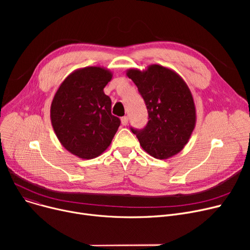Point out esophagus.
Listing matches in <instances>:
<instances>
[{
    "label": "esophagus",
    "mask_w": 250,
    "mask_h": 250,
    "mask_svg": "<svg viewBox=\"0 0 250 250\" xmlns=\"http://www.w3.org/2000/svg\"><path fill=\"white\" fill-rule=\"evenodd\" d=\"M121 122H122V125H126L127 123H128V117L127 116H123L121 118Z\"/></svg>",
    "instance_id": "1"
}]
</instances>
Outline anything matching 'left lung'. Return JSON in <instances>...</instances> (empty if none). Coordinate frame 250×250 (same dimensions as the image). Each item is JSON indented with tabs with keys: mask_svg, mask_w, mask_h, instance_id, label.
<instances>
[{
	"mask_svg": "<svg viewBox=\"0 0 250 250\" xmlns=\"http://www.w3.org/2000/svg\"><path fill=\"white\" fill-rule=\"evenodd\" d=\"M126 76L145 100L149 122L143 129H132L140 145L156 159L179 153L193 132L196 111L191 92L173 70L150 64L145 70L128 69Z\"/></svg>",
	"mask_w": 250,
	"mask_h": 250,
	"instance_id": "left-lung-1",
	"label": "left lung"
}]
</instances>
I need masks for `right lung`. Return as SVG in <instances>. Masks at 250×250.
<instances>
[{
    "instance_id": "right-lung-1",
    "label": "right lung",
    "mask_w": 250,
    "mask_h": 250,
    "mask_svg": "<svg viewBox=\"0 0 250 250\" xmlns=\"http://www.w3.org/2000/svg\"><path fill=\"white\" fill-rule=\"evenodd\" d=\"M111 79L112 73L102 67L77 69L62 81L51 101L50 121L57 138L81 159L101 155L121 125L103 91Z\"/></svg>"
}]
</instances>
